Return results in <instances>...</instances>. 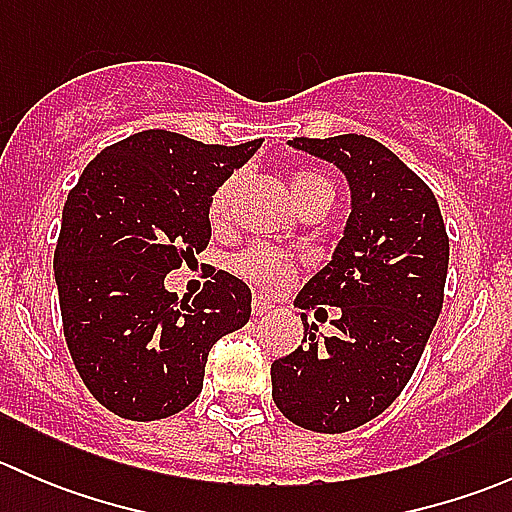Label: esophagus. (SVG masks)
<instances>
[{
  "label": "esophagus",
  "instance_id": "esophagus-1",
  "mask_svg": "<svg viewBox=\"0 0 512 512\" xmlns=\"http://www.w3.org/2000/svg\"><path fill=\"white\" fill-rule=\"evenodd\" d=\"M270 312H272V304L267 302L265 297L252 299V314H255V317H265V314H270Z\"/></svg>",
  "mask_w": 512,
  "mask_h": 512
}]
</instances>
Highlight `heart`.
<instances>
[{"label":"heart","mask_w":512,"mask_h":512,"mask_svg":"<svg viewBox=\"0 0 512 512\" xmlns=\"http://www.w3.org/2000/svg\"><path fill=\"white\" fill-rule=\"evenodd\" d=\"M237 188H240V178L230 175L218 185V190L210 198V223L215 227H223L230 220L232 210V198H235ZM289 195H292L294 205L299 210H304L307 205L319 203V200H327L332 203L334 188L322 173L309 168H299L289 175ZM232 270L247 280L250 285L267 289V292H282V289L292 285L297 280V267L294 262H289L285 255L270 250L265 245H255L242 250L240 255L232 257Z\"/></svg>","instance_id":"b5f03b06"}]
</instances>
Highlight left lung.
Wrapping results in <instances>:
<instances>
[{"instance_id": "obj_1", "label": "left lung", "mask_w": 512, "mask_h": 512, "mask_svg": "<svg viewBox=\"0 0 512 512\" xmlns=\"http://www.w3.org/2000/svg\"><path fill=\"white\" fill-rule=\"evenodd\" d=\"M289 146L337 165L352 213L332 260L294 304L339 307L334 337L304 324V347L272 364L282 416L319 433H344L389 409L414 374L443 307L448 235L436 195L396 153L356 133L294 138Z\"/></svg>"}]
</instances>
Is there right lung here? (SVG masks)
<instances>
[{
	"mask_svg": "<svg viewBox=\"0 0 512 512\" xmlns=\"http://www.w3.org/2000/svg\"><path fill=\"white\" fill-rule=\"evenodd\" d=\"M260 143L141 131L71 188L54 252L61 322L86 389L116 416L156 421L193 404L213 344L250 319V287L230 272L193 302L163 282L208 247L210 198Z\"/></svg>",
	"mask_w": 512,
	"mask_h": 512,
	"instance_id": "add662e5",
	"label": "right lung"
}]
</instances>
